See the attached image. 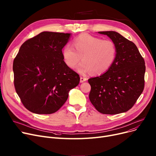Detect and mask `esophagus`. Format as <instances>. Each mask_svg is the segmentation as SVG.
Here are the masks:
<instances>
[{"mask_svg":"<svg viewBox=\"0 0 156 156\" xmlns=\"http://www.w3.org/2000/svg\"><path fill=\"white\" fill-rule=\"evenodd\" d=\"M87 80V78L85 77H80V83H83L84 81H86Z\"/></svg>","mask_w":156,"mask_h":156,"instance_id":"esophagus-1","label":"esophagus"}]
</instances>
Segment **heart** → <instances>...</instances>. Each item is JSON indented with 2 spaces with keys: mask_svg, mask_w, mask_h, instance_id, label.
Listing matches in <instances>:
<instances>
[{
  "mask_svg": "<svg viewBox=\"0 0 156 156\" xmlns=\"http://www.w3.org/2000/svg\"><path fill=\"white\" fill-rule=\"evenodd\" d=\"M73 46L63 47L62 58L67 66L73 69L82 57L83 62L77 68L82 74L91 72L93 75H101L109 69L116 58L117 47L109 40L83 34L74 39Z\"/></svg>",
  "mask_w": 156,
  "mask_h": 156,
  "instance_id": "1",
  "label": "heart"
}]
</instances>
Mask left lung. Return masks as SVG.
Wrapping results in <instances>:
<instances>
[{"label": "left lung", "instance_id": "obj_1", "mask_svg": "<svg viewBox=\"0 0 156 156\" xmlns=\"http://www.w3.org/2000/svg\"><path fill=\"white\" fill-rule=\"evenodd\" d=\"M108 36L117 47L112 66L100 76L88 79L89 99L102 114H116L132 108L145 85L144 59L135 44L118 32L99 31Z\"/></svg>", "mask_w": 156, "mask_h": 156}]
</instances>
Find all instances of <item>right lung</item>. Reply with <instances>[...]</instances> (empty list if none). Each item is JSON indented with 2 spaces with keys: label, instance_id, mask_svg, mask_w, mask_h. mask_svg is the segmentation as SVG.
Masks as SVG:
<instances>
[{
  "label": "right lung",
  "instance_id": "1",
  "mask_svg": "<svg viewBox=\"0 0 156 156\" xmlns=\"http://www.w3.org/2000/svg\"><path fill=\"white\" fill-rule=\"evenodd\" d=\"M70 34L43 31L21 46L14 59V84L28 111L49 114L67 101L70 90L80 83V76L65 64L62 49Z\"/></svg>",
  "mask_w": 156,
  "mask_h": 156
}]
</instances>
